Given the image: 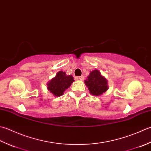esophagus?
<instances>
[{
	"mask_svg": "<svg viewBox=\"0 0 151 151\" xmlns=\"http://www.w3.org/2000/svg\"><path fill=\"white\" fill-rule=\"evenodd\" d=\"M78 79H79L80 81H83V80L84 79V76H79V77H78Z\"/></svg>",
	"mask_w": 151,
	"mask_h": 151,
	"instance_id": "esophagus-1",
	"label": "esophagus"
}]
</instances>
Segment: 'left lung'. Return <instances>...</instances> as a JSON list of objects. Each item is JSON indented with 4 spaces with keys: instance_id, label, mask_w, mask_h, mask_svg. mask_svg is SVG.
I'll list each match as a JSON object with an SVG mask.
<instances>
[{
    "instance_id": "left-lung-1",
    "label": "left lung",
    "mask_w": 151,
    "mask_h": 151,
    "mask_svg": "<svg viewBox=\"0 0 151 151\" xmlns=\"http://www.w3.org/2000/svg\"><path fill=\"white\" fill-rule=\"evenodd\" d=\"M85 83L90 93L96 96L101 95L108 89L107 79L105 77L101 76L98 70H94L90 73L85 81Z\"/></svg>"
}]
</instances>
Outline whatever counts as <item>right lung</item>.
Wrapping results in <instances>:
<instances>
[{"label": "right lung", "instance_id": "add662e5", "mask_svg": "<svg viewBox=\"0 0 151 151\" xmlns=\"http://www.w3.org/2000/svg\"><path fill=\"white\" fill-rule=\"evenodd\" d=\"M73 81L74 79L72 76H67L64 72L59 71L55 78L48 82L47 89L55 96H60Z\"/></svg>", "mask_w": 151, "mask_h": 151}]
</instances>
